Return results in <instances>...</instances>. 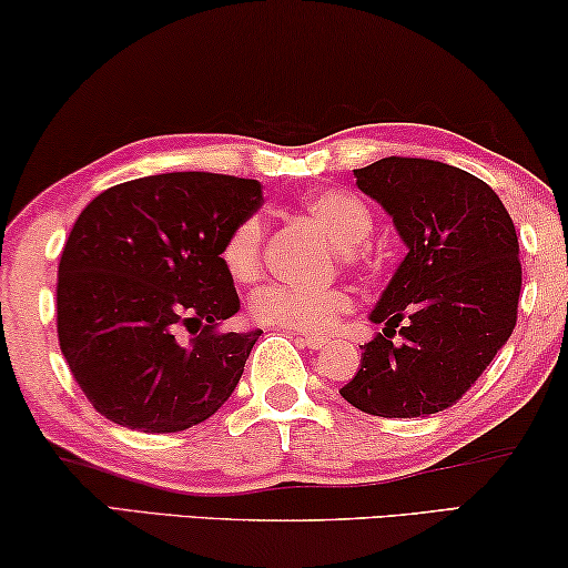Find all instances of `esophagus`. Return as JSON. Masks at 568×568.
I'll return each mask as SVG.
<instances>
[{"label": "esophagus", "mask_w": 568, "mask_h": 568, "mask_svg": "<svg viewBox=\"0 0 568 568\" xmlns=\"http://www.w3.org/2000/svg\"><path fill=\"white\" fill-rule=\"evenodd\" d=\"M303 344L308 346V349H324V346L328 344V338H324V336H313V334H301L298 336Z\"/></svg>", "instance_id": "34e87169"}]
</instances>
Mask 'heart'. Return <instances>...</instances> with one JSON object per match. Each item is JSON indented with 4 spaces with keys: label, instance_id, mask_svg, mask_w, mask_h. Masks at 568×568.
<instances>
[{
    "label": "heart",
    "instance_id": "b5f03b06",
    "mask_svg": "<svg viewBox=\"0 0 568 568\" xmlns=\"http://www.w3.org/2000/svg\"><path fill=\"white\" fill-rule=\"evenodd\" d=\"M306 211L324 226L338 244V255L346 262L362 257V242L367 240L375 216L357 193L328 189L318 191L306 201ZM262 247H265V222L262 216H244L226 234L222 262L236 283H250L260 275ZM352 308L349 293L342 287H301L287 283H270L252 295V318L265 326L293 328V332L321 334L336 326L342 313Z\"/></svg>",
    "mask_w": 568,
    "mask_h": 568
}]
</instances>
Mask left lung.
<instances>
[{"label":"left lung","instance_id":"8db88e82","mask_svg":"<svg viewBox=\"0 0 568 568\" xmlns=\"http://www.w3.org/2000/svg\"><path fill=\"white\" fill-rule=\"evenodd\" d=\"M354 175L393 216L408 255L369 313L383 334L362 346L357 375L338 393L369 416L426 418L462 400L510 338L518 234L500 196L462 168L383 158Z\"/></svg>","mask_w":568,"mask_h":568}]
</instances>
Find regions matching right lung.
I'll return each instance as SVG.
<instances>
[{
    "label": "right lung",
    "mask_w": 568,
    "mask_h": 568,
    "mask_svg": "<svg viewBox=\"0 0 568 568\" xmlns=\"http://www.w3.org/2000/svg\"><path fill=\"white\" fill-rule=\"evenodd\" d=\"M260 206L250 178L163 173L81 211L58 265V342L97 413L175 434L226 403L262 332L219 328L240 311L222 247Z\"/></svg>",
    "instance_id": "1"
}]
</instances>
